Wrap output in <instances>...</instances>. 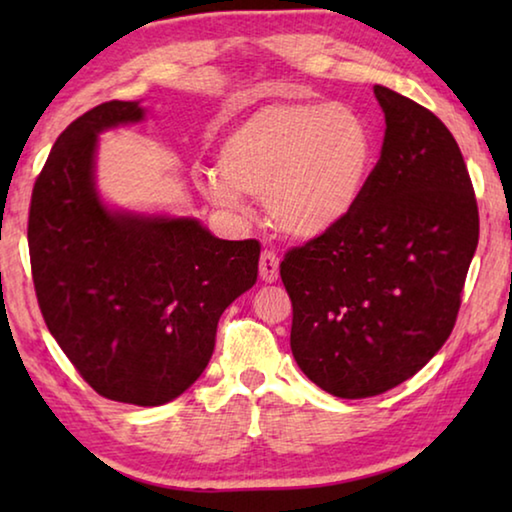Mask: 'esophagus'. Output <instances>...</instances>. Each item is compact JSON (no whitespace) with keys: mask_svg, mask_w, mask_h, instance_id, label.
<instances>
[{"mask_svg":"<svg viewBox=\"0 0 512 512\" xmlns=\"http://www.w3.org/2000/svg\"><path fill=\"white\" fill-rule=\"evenodd\" d=\"M259 277L268 284L277 282V277H280V259L271 250H264L262 257H259Z\"/></svg>","mask_w":512,"mask_h":512,"instance_id":"1","label":"esophagus"}]
</instances>
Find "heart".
<instances>
[{
    "label": "heart",
    "instance_id": "obj_1",
    "mask_svg": "<svg viewBox=\"0 0 512 512\" xmlns=\"http://www.w3.org/2000/svg\"><path fill=\"white\" fill-rule=\"evenodd\" d=\"M372 162L366 124L350 108L282 101L257 108L219 146V172L205 176V196L241 214L244 196H264L275 230L314 239L357 203Z\"/></svg>",
    "mask_w": 512,
    "mask_h": 512
}]
</instances>
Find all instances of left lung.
<instances>
[{
    "mask_svg": "<svg viewBox=\"0 0 512 512\" xmlns=\"http://www.w3.org/2000/svg\"><path fill=\"white\" fill-rule=\"evenodd\" d=\"M372 90L386 119L377 167L352 210L280 264L293 359L343 400L391 391L443 348L479 244L454 135L420 103Z\"/></svg>",
    "mask_w": 512,
    "mask_h": 512,
    "instance_id": "8db88e82",
    "label": "left lung"
}]
</instances>
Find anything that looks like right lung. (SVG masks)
<instances>
[{"mask_svg":"<svg viewBox=\"0 0 512 512\" xmlns=\"http://www.w3.org/2000/svg\"><path fill=\"white\" fill-rule=\"evenodd\" d=\"M144 117L140 101H108L60 133L33 185L29 255L42 318L81 377L108 400L160 406L203 375L262 246L103 203L99 135Z\"/></svg>","mask_w":512,"mask_h":512,"instance_id":"right-lung-1","label":"right lung"}]
</instances>
